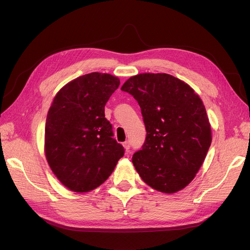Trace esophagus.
<instances>
[{
	"mask_svg": "<svg viewBox=\"0 0 250 250\" xmlns=\"http://www.w3.org/2000/svg\"><path fill=\"white\" fill-rule=\"evenodd\" d=\"M123 147H124V149H125L126 151H129V149H130V142H129V141L124 142V143H123Z\"/></svg>",
	"mask_w": 250,
	"mask_h": 250,
	"instance_id": "esophagus-1",
	"label": "esophagus"
}]
</instances>
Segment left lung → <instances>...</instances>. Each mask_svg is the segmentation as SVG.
<instances>
[{
  "label": "left lung",
  "mask_w": 250,
  "mask_h": 250,
  "mask_svg": "<svg viewBox=\"0 0 250 250\" xmlns=\"http://www.w3.org/2000/svg\"><path fill=\"white\" fill-rule=\"evenodd\" d=\"M138 101L146 127L142 150L132 164L144 183L173 194L196 176L211 143L206 107L195 90L165 73H142L121 87Z\"/></svg>",
  "instance_id": "left-lung-1"
}]
</instances>
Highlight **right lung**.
I'll return each mask as SVG.
<instances>
[{"instance_id":"1","label":"right lung","mask_w":250,"mask_h":250,"mask_svg":"<svg viewBox=\"0 0 250 250\" xmlns=\"http://www.w3.org/2000/svg\"><path fill=\"white\" fill-rule=\"evenodd\" d=\"M119 84L118 77L94 72L66 83L53 99L44 128V155L57 179L73 192L101 186L124 155L104 115Z\"/></svg>"}]
</instances>
